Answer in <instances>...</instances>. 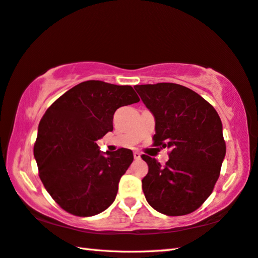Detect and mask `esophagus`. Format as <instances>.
<instances>
[{
    "instance_id": "esophagus-1",
    "label": "esophagus",
    "mask_w": 258,
    "mask_h": 258,
    "mask_svg": "<svg viewBox=\"0 0 258 258\" xmlns=\"http://www.w3.org/2000/svg\"><path fill=\"white\" fill-rule=\"evenodd\" d=\"M133 156H134L135 160H139V159H141V153H140L139 151H134L133 152Z\"/></svg>"
}]
</instances>
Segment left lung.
Listing matches in <instances>:
<instances>
[{
  "label": "left lung",
  "mask_w": 258,
  "mask_h": 258,
  "mask_svg": "<svg viewBox=\"0 0 258 258\" xmlns=\"http://www.w3.org/2000/svg\"><path fill=\"white\" fill-rule=\"evenodd\" d=\"M156 119L154 147L170 150L161 166L143 154L142 179L148 203L170 217L194 212L212 193L226 156L221 119L199 93L176 83L135 86Z\"/></svg>",
  "instance_id": "left-lung-1"
}]
</instances>
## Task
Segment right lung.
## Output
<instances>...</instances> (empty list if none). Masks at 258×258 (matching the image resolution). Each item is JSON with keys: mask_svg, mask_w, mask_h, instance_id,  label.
<instances>
[{"mask_svg": "<svg viewBox=\"0 0 258 258\" xmlns=\"http://www.w3.org/2000/svg\"><path fill=\"white\" fill-rule=\"evenodd\" d=\"M131 86L104 81L79 83L46 110L38 126L34 156L46 190L60 208L92 217L114 202L133 152H100L97 141L113 131L115 111L139 102Z\"/></svg>", "mask_w": 258, "mask_h": 258, "instance_id": "1", "label": "right lung"}]
</instances>
